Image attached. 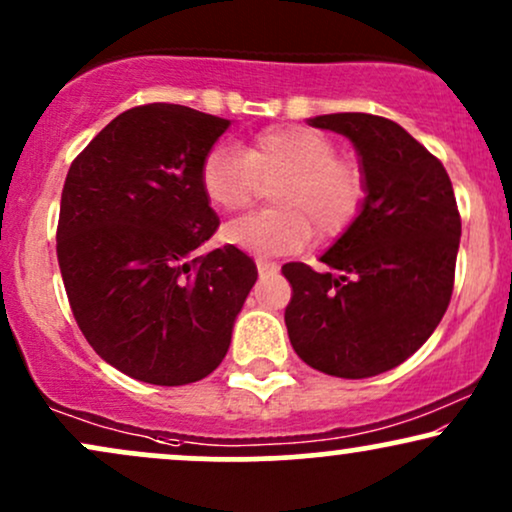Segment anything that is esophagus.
<instances>
[{"mask_svg":"<svg viewBox=\"0 0 512 512\" xmlns=\"http://www.w3.org/2000/svg\"><path fill=\"white\" fill-rule=\"evenodd\" d=\"M257 272H260V274H272V272H276V264L267 262V260H257Z\"/></svg>","mask_w":512,"mask_h":512,"instance_id":"1","label":"esophagus"}]
</instances>
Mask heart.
Returning a JSON list of instances; mask_svg holds the SVG:
<instances>
[{
    "label": "heart",
    "instance_id": "obj_1",
    "mask_svg": "<svg viewBox=\"0 0 512 512\" xmlns=\"http://www.w3.org/2000/svg\"><path fill=\"white\" fill-rule=\"evenodd\" d=\"M211 207L238 211L272 185L274 209L252 211L226 223L223 243L272 257L301 250L313 233L337 238L361 214L368 197L363 168L337 156V144L310 127H269L250 139L245 151L216 144L199 170Z\"/></svg>",
    "mask_w": 512,
    "mask_h": 512
}]
</instances>
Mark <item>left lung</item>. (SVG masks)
Here are the masks:
<instances>
[{
    "mask_svg": "<svg viewBox=\"0 0 512 512\" xmlns=\"http://www.w3.org/2000/svg\"><path fill=\"white\" fill-rule=\"evenodd\" d=\"M310 125L354 142L368 180L358 219L322 255L327 272L289 262L286 330L308 366L370 378L399 366L443 320L462 221L448 170L397 122L334 113Z\"/></svg>",
    "mask_w": 512,
    "mask_h": 512,
    "instance_id": "left-lung-1",
    "label": "left lung"
}]
</instances>
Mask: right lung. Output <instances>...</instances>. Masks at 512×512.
I'll return each instance as SVG.
<instances>
[{
  "label": "right lung",
  "instance_id": "add662e5",
  "mask_svg": "<svg viewBox=\"0 0 512 512\" xmlns=\"http://www.w3.org/2000/svg\"><path fill=\"white\" fill-rule=\"evenodd\" d=\"M228 125L185 105H137L64 180L57 262L74 320L103 361L142 383L207 378L257 279L233 245L197 255L219 228L199 170Z\"/></svg>",
  "mask_w": 512,
  "mask_h": 512
}]
</instances>
